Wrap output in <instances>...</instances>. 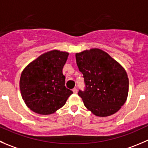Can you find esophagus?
<instances>
[{"mask_svg":"<svg viewBox=\"0 0 148 148\" xmlns=\"http://www.w3.org/2000/svg\"><path fill=\"white\" fill-rule=\"evenodd\" d=\"M72 91L74 92V93H77V88H74L72 90Z\"/></svg>","mask_w":148,"mask_h":148,"instance_id":"1","label":"esophagus"}]
</instances>
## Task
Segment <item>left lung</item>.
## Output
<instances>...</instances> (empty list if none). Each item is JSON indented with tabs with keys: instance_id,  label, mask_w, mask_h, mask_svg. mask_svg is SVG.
Instances as JSON below:
<instances>
[{
	"instance_id": "1",
	"label": "left lung",
	"mask_w": 148,
	"mask_h": 148,
	"mask_svg": "<svg viewBox=\"0 0 148 148\" xmlns=\"http://www.w3.org/2000/svg\"><path fill=\"white\" fill-rule=\"evenodd\" d=\"M79 70L85 83L79 90L85 107L97 116L116 113L125 103L129 92V79L125 69L107 53L98 48L76 53Z\"/></svg>"
}]
</instances>
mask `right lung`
Returning <instances> with one entry per match:
<instances>
[{
	"mask_svg": "<svg viewBox=\"0 0 148 148\" xmlns=\"http://www.w3.org/2000/svg\"><path fill=\"white\" fill-rule=\"evenodd\" d=\"M68 56L67 52L53 50L40 56L23 70L19 81L21 97L34 113L53 114L73 93L65 87L62 72Z\"/></svg>",
	"mask_w": 148,
	"mask_h": 148,
	"instance_id": "add662e5",
	"label": "right lung"
}]
</instances>
